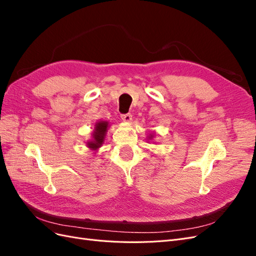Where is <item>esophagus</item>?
Masks as SVG:
<instances>
[{
    "instance_id": "obj_1",
    "label": "esophagus",
    "mask_w": 256,
    "mask_h": 256,
    "mask_svg": "<svg viewBox=\"0 0 256 256\" xmlns=\"http://www.w3.org/2000/svg\"><path fill=\"white\" fill-rule=\"evenodd\" d=\"M122 120L124 122H131V120H132V114H131V113L122 114Z\"/></svg>"
}]
</instances>
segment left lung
Returning <instances> with one entry per match:
<instances>
[{"label": "left lung", "instance_id": "left-lung-1", "mask_svg": "<svg viewBox=\"0 0 256 256\" xmlns=\"http://www.w3.org/2000/svg\"><path fill=\"white\" fill-rule=\"evenodd\" d=\"M150 138H152V136H150Z\"/></svg>", "mask_w": 256, "mask_h": 256}]
</instances>
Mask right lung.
<instances>
[{"instance_id":"right-lung-1","label":"right lung","mask_w":256,"mask_h":256,"mask_svg":"<svg viewBox=\"0 0 256 256\" xmlns=\"http://www.w3.org/2000/svg\"><path fill=\"white\" fill-rule=\"evenodd\" d=\"M95 131H94V140L92 142H88V147L92 150H97L98 147L102 146V144L104 141V136L106 132L108 122H100L95 125Z\"/></svg>"}]
</instances>
